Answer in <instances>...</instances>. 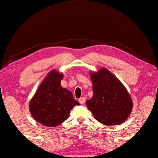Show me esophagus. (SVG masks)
<instances>
[{"mask_svg":"<svg viewBox=\"0 0 158 158\" xmlns=\"http://www.w3.org/2000/svg\"><path fill=\"white\" fill-rule=\"evenodd\" d=\"M79 103H80V104H84L85 102V97H81V98L79 99Z\"/></svg>","mask_w":158,"mask_h":158,"instance_id":"esophagus-1","label":"esophagus"}]
</instances>
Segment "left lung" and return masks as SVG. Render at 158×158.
<instances>
[{
    "instance_id": "8db88e82",
    "label": "left lung",
    "mask_w": 158,
    "mask_h": 158,
    "mask_svg": "<svg viewBox=\"0 0 158 158\" xmlns=\"http://www.w3.org/2000/svg\"><path fill=\"white\" fill-rule=\"evenodd\" d=\"M94 96L86 105L96 120L104 125L124 122L132 110L133 103L122 83L106 68L91 72Z\"/></svg>"
}]
</instances>
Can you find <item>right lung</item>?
I'll return each instance as SVG.
<instances>
[{
    "instance_id": "add662e5",
    "label": "right lung",
    "mask_w": 158,
    "mask_h": 158,
    "mask_svg": "<svg viewBox=\"0 0 158 158\" xmlns=\"http://www.w3.org/2000/svg\"><path fill=\"white\" fill-rule=\"evenodd\" d=\"M63 74L56 70L49 72L29 103L34 118L45 127H56L64 122L74 106L79 103L72 93L61 86Z\"/></svg>"
}]
</instances>
